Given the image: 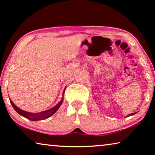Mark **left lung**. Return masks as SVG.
Instances as JSON below:
<instances>
[{
  "label": "left lung",
  "instance_id": "obj_1",
  "mask_svg": "<svg viewBox=\"0 0 155 155\" xmlns=\"http://www.w3.org/2000/svg\"><path fill=\"white\" fill-rule=\"evenodd\" d=\"M136 113H133V114H129L128 115V116H130V115H134V114H135Z\"/></svg>",
  "mask_w": 155,
  "mask_h": 155
}]
</instances>
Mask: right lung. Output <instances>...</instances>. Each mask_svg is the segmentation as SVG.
<instances>
[{"mask_svg": "<svg viewBox=\"0 0 155 155\" xmlns=\"http://www.w3.org/2000/svg\"><path fill=\"white\" fill-rule=\"evenodd\" d=\"M64 91H65V90H64ZM10 103H11L12 107H14L15 111H16L18 114H20V115H22L23 117H26V118H27L28 120H31V121H36V120L46 119V118H48V117H51V115H53L54 113L57 111V109L59 108L60 106H61V104L63 103V99L59 102L58 104H57L55 107H52V108L47 110V111L37 113V114H31V113L25 111H23V110L19 109L18 107H17L14 103H12V101H11V100H10Z\"/></svg>", "mask_w": 155, "mask_h": 155, "instance_id": "obj_1", "label": "right lung"}]
</instances>
